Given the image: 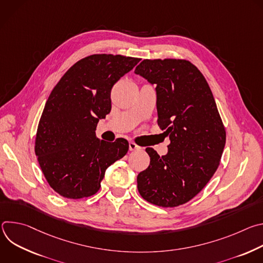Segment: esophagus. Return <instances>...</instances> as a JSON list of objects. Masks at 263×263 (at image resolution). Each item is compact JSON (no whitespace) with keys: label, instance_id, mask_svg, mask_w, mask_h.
<instances>
[{"label":"esophagus","instance_id":"34e87169","mask_svg":"<svg viewBox=\"0 0 263 263\" xmlns=\"http://www.w3.org/2000/svg\"><path fill=\"white\" fill-rule=\"evenodd\" d=\"M129 148H130V151H136V149L140 148V146L137 145L134 141H130L129 142Z\"/></svg>","mask_w":263,"mask_h":263}]
</instances>
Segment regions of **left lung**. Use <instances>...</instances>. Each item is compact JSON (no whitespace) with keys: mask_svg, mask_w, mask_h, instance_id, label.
Wrapping results in <instances>:
<instances>
[{"mask_svg":"<svg viewBox=\"0 0 263 263\" xmlns=\"http://www.w3.org/2000/svg\"><path fill=\"white\" fill-rule=\"evenodd\" d=\"M156 86L158 126L170 137L159 156L146 147L149 165L137 176L140 196L160 207L195 198L217 170L226 130L203 73L185 59H144L135 68Z\"/></svg>","mask_w":263,"mask_h":263,"instance_id":"obj_1","label":"left lung"}]
</instances>
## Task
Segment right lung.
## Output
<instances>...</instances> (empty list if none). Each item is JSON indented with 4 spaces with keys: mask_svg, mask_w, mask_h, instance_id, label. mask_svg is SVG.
Listing matches in <instances>:
<instances>
[{
    "mask_svg": "<svg viewBox=\"0 0 263 263\" xmlns=\"http://www.w3.org/2000/svg\"><path fill=\"white\" fill-rule=\"evenodd\" d=\"M139 58L93 54L74 63L53 88L35 137V154L46 180L63 198L95 195L108 166L129 149L125 138L96 137L101 119L111 110L114 85Z\"/></svg>",
    "mask_w": 263,
    "mask_h": 263,
    "instance_id": "1",
    "label": "right lung"
}]
</instances>
